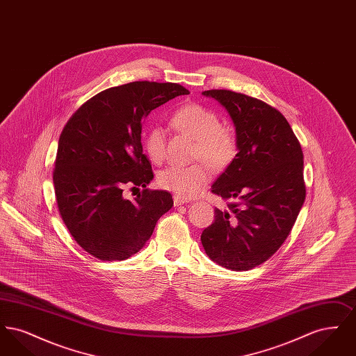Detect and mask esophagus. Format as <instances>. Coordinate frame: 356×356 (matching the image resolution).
Masks as SVG:
<instances>
[{
    "instance_id": "1",
    "label": "esophagus",
    "mask_w": 356,
    "mask_h": 356,
    "mask_svg": "<svg viewBox=\"0 0 356 356\" xmlns=\"http://www.w3.org/2000/svg\"><path fill=\"white\" fill-rule=\"evenodd\" d=\"M191 203L188 199H184V197H181V196H175L173 197V204H175V207H180V205H183V204Z\"/></svg>"
}]
</instances>
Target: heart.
Listing matches in <instances>:
<instances>
[{
	"label": "heart",
	"instance_id": "heart-1",
	"mask_svg": "<svg viewBox=\"0 0 356 356\" xmlns=\"http://www.w3.org/2000/svg\"><path fill=\"white\" fill-rule=\"evenodd\" d=\"M172 127L195 140L193 157L200 159L212 170L228 167L236 154V138L221 127L219 116L199 104H188L175 112ZM167 137L161 127H151L144 135V148L154 164L165 157ZM159 184L172 192L191 197L208 181V172L202 165L168 167L157 176Z\"/></svg>",
	"mask_w": 356,
	"mask_h": 356
}]
</instances>
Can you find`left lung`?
I'll return each mask as SVG.
<instances>
[{"label":"left lung","mask_w":356,"mask_h":356,"mask_svg":"<svg viewBox=\"0 0 356 356\" xmlns=\"http://www.w3.org/2000/svg\"><path fill=\"white\" fill-rule=\"evenodd\" d=\"M235 125L237 153L211 186L229 200L202 234L205 254L221 267L248 271L287 238L305 199L303 152L286 118L271 105L225 89L204 90Z\"/></svg>","instance_id":"obj_1"}]
</instances>
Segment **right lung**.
<instances>
[{
  "mask_svg": "<svg viewBox=\"0 0 356 356\" xmlns=\"http://www.w3.org/2000/svg\"><path fill=\"white\" fill-rule=\"evenodd\" d=\"M188 93L179 84L135 81L102 90L69 119L53 183L63 221L88 254L104 261L131 257L172 208L170 192L147 189L153 172L141 128L153 109ZM125 185L143 192L128 201Z\"/></svg>",
  "mask_w": 356,
  "mask_h": 356,
  "instance_id": "obj_1",
  "label": "right lung"
}]
</instances>
